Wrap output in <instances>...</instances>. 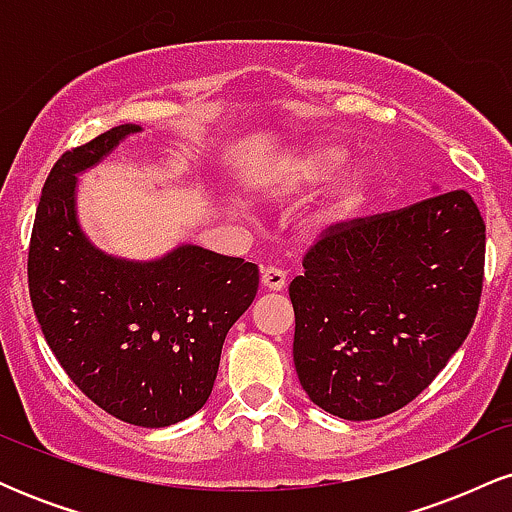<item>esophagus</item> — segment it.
Segmentation results:
<instances>
[{"mask_svg": "<svg viewBox=\"0 0 512 512\" xmlns=\"http://www.w3.org/2000/svg\"><path fill=\"white\" fill-rule=\"evenodd\" d=\"M262 286L267 291H281L286 286V272L276 267H267L262 272Z\"/></svg>", "mask_w": 512, "mask_h": 512, "instance_id": "obj_1", "label": "esophagus"}]
</instances>
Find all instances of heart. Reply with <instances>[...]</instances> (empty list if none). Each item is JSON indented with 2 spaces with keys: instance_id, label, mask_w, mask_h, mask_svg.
Segmentation results:
<instances>
[{
  "instance_id": "obj_1",
  "label": "heart",
  "mask_w": 512,
  "mask_h": 512,
  "mask_svg": "<svg viewBox=\"0 0 512 512\" xmlns=\"http://www.w3.org/2000/svg\"><path fill=\"white\" fill-rule=\"evenodd\" d=\"M346 158H349V151L337 142H317L305 146L291 158L289 173H286V187L308 190V187L320 185L344 166ZM375 185H378V173L368 163H356V166L342 170V175L332 182L325 199L315 211V226L320 231H327V228L354 221L366 209L375 192Z\"/></svg>"
}]
</instances>
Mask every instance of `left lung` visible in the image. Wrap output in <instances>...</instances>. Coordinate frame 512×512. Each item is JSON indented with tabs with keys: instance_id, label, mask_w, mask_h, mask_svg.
<instances>
[{
	"instance_id": "1",
	"label": "left lung",
	"mask_w": 512,
	"mask_h": 512,
	"mask_svg": "<svg viewBox=\"0 0 512 512\" xmlns=\"http://www.w3.org/2000/svg\"><path fill=\"white\" fill-rule=\"evenodd\" d=\"M486 226L464 190L330 228L291 281L293 363L327 414L370 421L426 390L467 339Z\"/></svg>"
}]
</instances>
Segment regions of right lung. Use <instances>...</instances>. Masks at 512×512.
I'll use <instances>...</instances> for the list:
<instances>
[{
    "instance_id": "obj_1",
    "label": "right lung",
    "mask_w": 512,
    "mask_h": 512,
    "mask_svg": "<svg viewBox=\"0 0 512 512\" xmlns=\"http://www.w3.org/2000/svg\"><path fill=\"white\" fill-rule=\"evenodd\" d=\"M139 132L132 122L117 125L50 170L35 211L28 289L74 385L115 419L163 428L207 404L223 339L255 301L260 269L192 243L127 260L86 236L79 175Z\"/></svg>"
}]
</instances>
